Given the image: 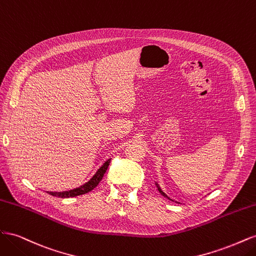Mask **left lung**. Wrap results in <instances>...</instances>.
I'll list each match as a JSON object with an SVG mask.
<instances>
[{"label": "left lung", "mask_w": 256, "mask_h": 256, "mask_svg": "<svg viewBox=\"0 0 256 256\" xmlns=\"http://www.w3.org/2000/svg\"><path fill=\"white\" fill-rule=\"evenodd\" d=\"M154 184H156V186H157V188H158V191H159V192L161 193V194H162V196H166V198H168V200H172V198H168V196L166 194V193H164V191H162V189L160 188V186H159V184H158L157 182H154Z\"/></svg>", "instance_id": "obj_1"}]
</instances>
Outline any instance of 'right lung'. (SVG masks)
<instances>
[{"mask_svg": "<svg viewBox=\"0 0 256 256\" xmlns=\"http://www.w3.org/2000/svg\"><path fill=\"white\" fill-rule=\"evenodd\" d=\"M110 161L111 159H108L104 164L100 166L97 172L92 175V177L88 182H86L85 184H83L82 186L78 188H74L72 190H67V191H62V192H53V191H47V193H49L50 196H58V198H74V196H82L85 194V193H88L90 191H92L94 188L97 187V184L100 182V180H102V177L106 171L108 166L110 164Z\"/></svg>", "mask_w": 256, "mask_h": 256, "instance_id": "right-lung-1", "label": "right lung"}]
</instances>
